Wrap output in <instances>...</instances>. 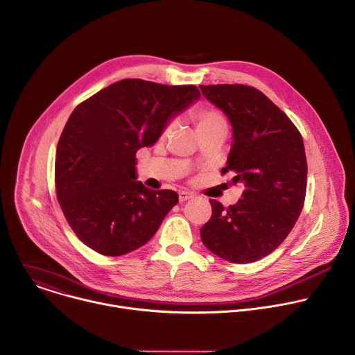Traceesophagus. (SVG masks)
Here are the masks:
<instances>
[{
  "instance_id": "1",
  "label": "esophagus",
  "mask_w": 355,
  "mask_h": 355,
  "mask_svg": "<svg viewBox=\"0 0 355 355\" xmlns=\"http://www.w3.org/2000/svg\"><path fill=\"white\" fill-rule=\"evenodd\" d=\"M193 197H194V194H193V193H189V191H180V193H179V201H180V202L187 201V200H190V198H193Z\"/></svg>"
}]
</instances>
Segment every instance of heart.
I'll return each instance as SVG.
<instances>
[{"label": "heart", "instance_id": "heart-1", "mask_svg": "<svg viewBox=\"0 0 355 355\" xmlns=\"http://www.w3.org/2000/svg\"><path fill=\"white\" fill-rule=\"evenodd\" d=\"M191 119L196 123L197 132H205L211 130H225L228 128L227 121L224 116L216 110V109H209V107H194L191 110ZM175 123H171L166 128V131H171L173 128Z\"/></svg>", "mask_w": 355, "mask_h": 355}]
</instances>
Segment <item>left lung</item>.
<instances>
[{
	"label": "left lung",
	"instance_id": "1",
	"mask_svg": "<svg viewBox=\"0 0 355 355\" xmlns=\"http://www.w3.org/2000/svg\"><path fill=\"white\" fill-rule=\"evenodd\" d=\"M205 99L232 125L223 173L245 191L225 208L209 200L212 216L200 230L204 246L231 263L257 261L274 252L294 228L305 201L308 165L304 139L263 92L245 85H200Z\"/></svg>",
	"mask_w": 355,
	"mask_h": 355
}]
</instances>
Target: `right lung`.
I'll return each mask as SVG.
<instances>
[{
	"mask_svg": "<svg viewBox=\"0 0 355 355\" xmlns=\"http://www.w3.org/2000/svg\"><path fill=\"white\" fill-rule=\"evenodd\" d=\"M200 99L194 85L121 80L71 113L55 153V191L76 235L105 256L146 245L178 204L173 190L137 180L135 154Z\"/></svg>",
	"mask_w": 355,
	"mask_h": 355,
	"instance_id": "obj_1",
	"label": "right lung"
}]
</instances>
